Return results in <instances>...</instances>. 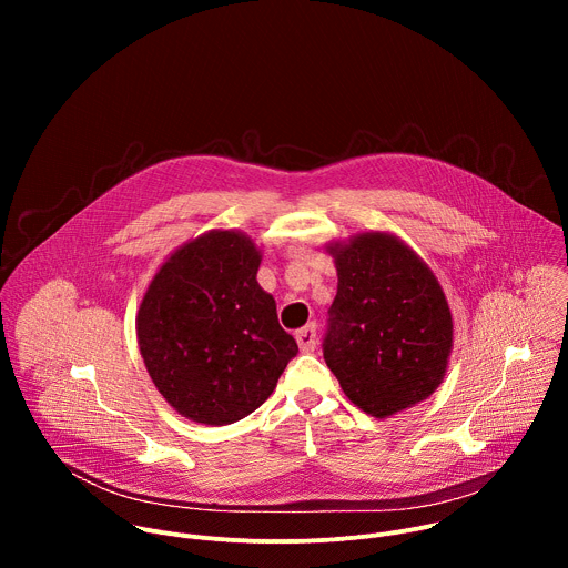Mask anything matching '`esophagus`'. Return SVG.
<instances>
[{
  "mask_svg": "<svg viewBox=\"0 0 568 568\" xmlns=\"http://www.w3.org/2000/svg\"><path fill=\"white\" fill-rule=\"evenodd\" d=\"M296 344L303 353H312L316 348V326H314V323H310V326H305L296 333Z\"/></svg>",
  "mask_w": 568,
  "mask_h": 568,
  "instance_id": "34e87169",
  "label": "esophagus"
}]
</instances>
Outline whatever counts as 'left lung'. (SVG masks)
Here are the masks:
<instances>
[{
  "label": "left lung",
  "instance_id": "left-lung-1",
  "mask_svg": "<svg viewBox=\"0 0 568 568\" xmlns=\"http://www.w3.org/2000/svg\"><path fill=\"white\" fill-rule=\"evenodd\" d=\"M337 296L323 359L346 397L388 418L427 399L443 382L454 318L432 267L390 231L326 242Z\"/></svg>",
  "mask_w": 568,
  "mask_h": 568
}]
</instances>
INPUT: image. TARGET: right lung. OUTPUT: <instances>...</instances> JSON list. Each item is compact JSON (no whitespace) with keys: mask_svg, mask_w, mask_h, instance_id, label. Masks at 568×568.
Wrapping results in <instances>:
<instances>
[{"mask_svg":"<svg viewBox=\"0 0 568 568\" xmlns=\"http://www.w3.org/2000/svg\"><path fill=\"white\" fill-rule=\"evenodd\" d=\"M263 252L237 229H211L159 265L136 310V342L156 390L200 425L256 412L298 353L258 281Z\"/></svg>","mask_w":568,"mask_h":568,"instance_id":"right-lung-1","label":"right lung"}]
</instances>
